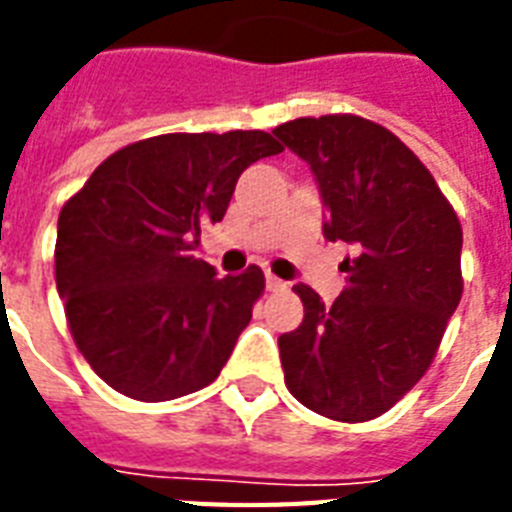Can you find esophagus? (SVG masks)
Wrapping results in <instances>:
<instances>
[{
  "mask_svg": "<svg viewBox=\"0 0 512 512\" xmlns=\"http://www.w3.org/2000/svg\"><path fill=\"white\" fill-rule=\"evenodd\" d=\"M265 287L271 289V292H284V289H287L289 284L284 279H279V276H273V273H268V276H265Z\"/></svg>",
  "mask_w": 512,
  "mask_h": 512,
  "instance_id": "obj_1",
  "label": "esophagus"
}]
</instances>
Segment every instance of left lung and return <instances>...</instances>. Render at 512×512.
<instances>
[{
	"label": "left lung",
	"instance_id": "obj_1",
	"mask_svg": "<svg viewBox=\"0 0 512 512\" xmlns=\"http://www.w3.org/2000/svg\"><path fill=\"white\" fill-rule=\"evenodd\" d=\"M273 135L311 167L324 239L345 241L332 305L295 284L305 319L279 337L289 393L329 420L380 417L420 382L462 297V228L425 164L353 114L295 119Z\"/></svg>",
	"mask_w": 512,
	"mask_h": 512
}]
</instances>
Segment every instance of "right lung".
I'll return each instance as SVG.
<instances>
[{"instance_id": "right-lung-1", "label": "right lung", "mask_w": 512, "mask_h": 512, "mask_svg": "<svg viewBox=\"0 0 512 512\" xmlns=\"http://www.w3.org/2000/svg\"><path fill=\"white\" fill-rule=\"evenodd\" d=\"M284 148L263 130L172 132L116 151L63 204L55 284L76 348L100 380L170 401L215 380L265 276H217L193 255L249 164Z\"/></svg>"}]
</instances>
